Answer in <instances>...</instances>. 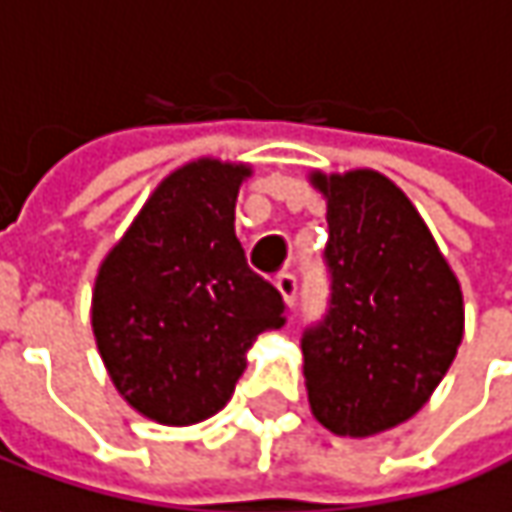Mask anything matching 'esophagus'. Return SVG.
<instances>
[{"mask_svg": "<svg viewBox=\"0 0 512 512\" xmlns=\"http://www.w3.org/2000/svg\"><path fill=\"white\" fill-rule=\"evenodd\" d=\"M278 289L280 295H283V300H286L289 306H295V300H298V278H295V275H280Z\"/></svg>", "mask_w": 512, "mask_h": 512, "instance_id": "34e87169", "label": "esophagus"}]
</instances>
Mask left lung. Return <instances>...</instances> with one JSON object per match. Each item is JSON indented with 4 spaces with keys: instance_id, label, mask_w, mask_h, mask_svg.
Returning a JSON list of instances; mask_svg holds the SVG:
<instances>
[{
    "instance_id": "obj_1",
    "label": "left lung",
    "mask_w": 512,
    "mask_h": 512,
    "mask_svg": "<svg viewBox=\"0 0 512 512\" xmlns=\"http://www.w3.org/2000/svg\"><path fill=\"white\" fill-rule=\"evenodd\" d=\"M326 197L329 303L303 338L315 418L349 438L427 404L456 358L464 300L407 194L378 171L312 174Z\"/></svg>"
}]
</instances>
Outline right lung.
Here are the masks:
<instances>
[{
	"mask_svg": "<svg viewBox=\"0 0 512 512\" xmlns=\"http://www.w3.org/2000/svg\"><path fill=\"white\" fill-rule=\"evenodd\" d=\"M246 166L197 160L148 197L102 260L91 323L125 401L183 427L226 407L246 352L286 321L278 289L249 269L234 237Z\"/></svg>",
	"mask_w": 512,
	"mask_h": 512,
	"instance_id": "obj_1",
	"label": "right lung"
}]
</instances>
